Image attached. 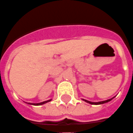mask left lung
Masks as SVG:
<instances>
[{
	"label": "left lung",
	"instance_id": "1",
	"mask_svg": "<svg viewBox=\"0 0 133 133\" xmlns=\"http://www.w3.org/2000/svg\"><path fill=\"white\" fill-rule=\"evenodd\" d=\"M115 97H113L112 98H110V99H108V100H104V101H100V102H91V101H88V100H84V99H83V100L84 101H85L86 103H90V104H91V105H101V104H104V103H108V102H109V101H110V100H112Z\"/></svg>",
	"mask_w": 133,
	"mask_h": 133
}]
</instances>
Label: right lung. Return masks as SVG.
<instances>
[{
	"mask_svg": "<svg viewBox=\"0 0 133 133\" xmlns=\"http://www.w3.org/2000/svg\"><path fill=\"white\" fill-rule=\"evenodd\" d=\"M50 101H51V99L50 100H47V101H44V102H42V103H26L28 104H29V105H43L45 103H47L50 102Z\"/></svg>",
	"mask_w": 133,
	"mask_h": 133,
	"instance_id": "obj_1",
	"label": "right lung"
}]
</instances>
